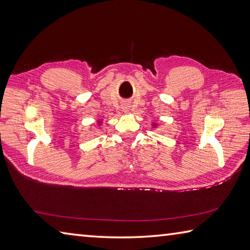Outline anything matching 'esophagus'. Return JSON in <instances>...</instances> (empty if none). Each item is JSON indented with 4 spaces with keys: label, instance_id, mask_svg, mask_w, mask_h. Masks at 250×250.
Here are the masks:
<instances>
[{
    "label": "esophagus",
    "instance_id": "1",
    "mask_svg": "<svg viewBox=\"0 0 250 250\" xmlns=\"http://www.w3.org/2000/svg\"><path fill=\"white\" fill-rule=\"evenodd\" d=\"M129 107H130V105L129 104H123V110L125 111V112H127V111H129Z\"/></svg>",
    "mask_w": 250,
    "mask_h": 250
}]
</instances>
